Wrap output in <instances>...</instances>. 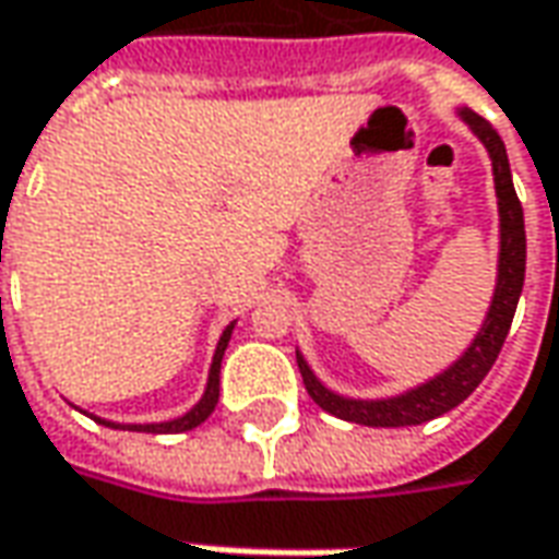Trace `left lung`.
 <instances>
[{
    "label": "left lung",
    "instance_id": "obj_1",
    "mask_svg": "<svg viewBox=\"0 0 559 559\" xmlns=\"http://www.w3.org/2000/svg\"><path fill=\"white\" fill-rule=\"evenodd\" d=\"M462 122L480 138V144L492 159V175H496V197H498V276L492 301L486 310L480 332L474 335L471 347L455 359L440 376H433L418 388L396 393V396H381V400H357L344 396L325 388L313 369L307 366L301 350H295L298 369L305 378L307 393L313 403L335 418L366 425V428H409V425H425L430 418H440L449 409L464 403L471 393L477 391L483 378L489 376L496 362L501 344L508 338V329L514 323L516 301L523 292V276H526V227H523V205L516 200L514 181H511V163L504 141L498 131L477 116L474 110L462 107L459 110Z\"/></svg>",
    "mask_w": 559,
    "mask_h": 559
}]
</instances>
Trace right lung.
I'll use <instances>...</instances> for the list:
<instances>
[{
  "label": "right lung",
  "mask_w": 559,
  "mask_h": 559,
  "mask_svg": "<svg viewBox=\"0 0 559 559\" xmlns=\"http://www.w3.org/2000/svg\"><path fill=\"white\" fill-rule=\"evenodd\" d=\"M236 320L224 332H221L218 347H215V357H212V366H209V381H205V391H202L200 403L193 406L190 412H183L178 418L171 421H156V425H116V421H107V418H97L92 415L95 421H100L104 428H116V430H138V433H183V430L200 428L202 421L215 412L218 406V393H221V359H224V350L230 344V335H234Z\"/></svg>",
  "instance_id": "right-lung-1"
}]
</instances>
